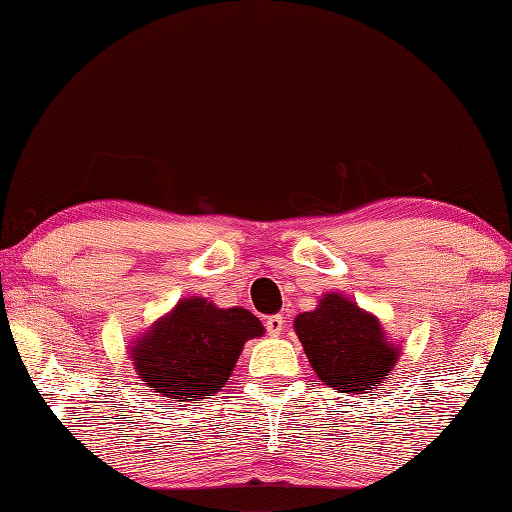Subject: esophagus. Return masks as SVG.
I'll use <instances>...</instances> for the list:
<instances>
[{"label": "esophagus", "instance_id": "34e87169", "mask_svg": "<svg viewBox=\"0 0 512 512\" xmlns=\"http://www.w3.org/2000/svg\"><path fill=\"white\" fill-rule=\"evenodd\" d=\"M265 328L269 335H280L282 331H285V317L282 315H269L265 320Z\"/></svg>", "mask_w": 512, "mask_h": 512}]
</instances>
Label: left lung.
Here are the masks:
<instances>
[{
  "label": "left lung",
  "instance_id": "left-lung-1",
  "mask_svg": "<svg viewBox=\"0 0 512 512\" xmlns=\"http://www.w3.org/2000/svg\"><path fill=\"white\" fill-rule=\"evenodd\" d=\"M306 357L328 388L363 394L388 379L399 348L385 342L377 317L339 293H328L315 311L295 317Z\"/></svg>",
  "mask_w": 512,
  "mask_h": 512
}]
</instances>
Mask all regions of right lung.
<instances>
[{
	"label": "right lung",
	"mask_w": 512,
	"mask_h": 512,
	"mask_svg": "<svg viewBox=\"0 0 512 512\" xmlns=\"http://www.w3.org/2000/svg\"><path fill=\"white\" fill-rule=\"evenodd\" d=\"M265 333L256 315L241 306L217 309L203 298L179 302L146 333L131 357L140 379L179 403L212 396L223 388L247 339Z\"/></svg>",
	"instance_id": "obj_1"
}]
</instances>
